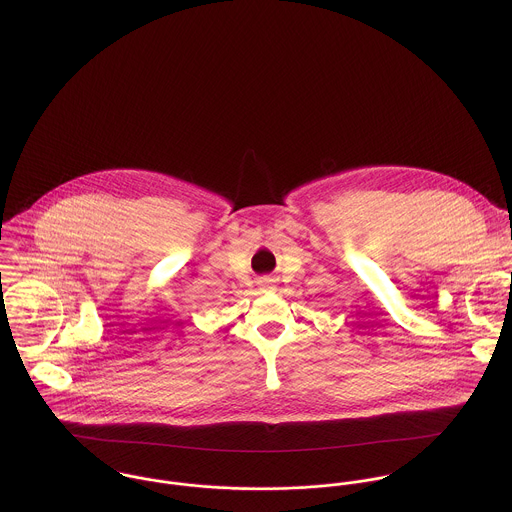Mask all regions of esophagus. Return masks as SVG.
<instances>
[{"mask_svg": "<svg viewBox=\"0 0 512 512\" xmlns=\"http://www.w3.org/2000/svg\"><path fill=\"white\" fill-rule=\"evenodd\" d=\"M259 284H261V290H263V292H275L276 290V284L273 278H261Z\"/></svg>", "mask_w": 512, "mask_h": 512, "instance_id": "esophagus-1", "label": "esophagus"}]
</instances>
